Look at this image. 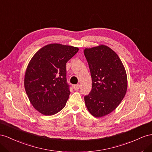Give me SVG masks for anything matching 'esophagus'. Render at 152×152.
<instances>
[{"instance_id": "34e87169", "label": "esophagus", "mask_w": 152, "mask_h": 152, "mask_svg": "<svg viewBox=\"0 0 152 152\" xmlns=\"http://www.w3.org/2000/svg\"><path fill=\"white\" fill-rule=\"evenodd\" d=\"M80 85L79 84L74 85V89H75V90H79V89H80Z\"/></svg>"}]
</instances>
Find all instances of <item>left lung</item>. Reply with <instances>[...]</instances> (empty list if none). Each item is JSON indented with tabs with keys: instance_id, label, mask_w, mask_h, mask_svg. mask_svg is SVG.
I'll return each mask as SVG.
<instances>
[{
	"instance_id": "left-lung-1",
	"label": "left lung",
	"mask_w": 152,
	"mask_h": 152,
	"mask_svg": "<svg viewBox=\"0 0 152 152\" xmlns=\"http://www.w3.org/2000/svg\"><path fill=\"white\" fill-rule=\"evenodd\" d=\"M92 77V90L84 97L86 107L95 117L115 110L123 100L127 78L118 56L109 47L101 45L84 50Z\"/></svg>"
}]
</instances>
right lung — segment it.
<instances>
[{
  "mask_svg": "<svg viewBox=\"0 0 152 152\" xmlns=\"http://www.w3.org/2000/svg\"><path fill=\"white\" fill-rule=\"evenodd\" d=\"M79 49L51 44L42 48L30 60L25 76L26 93L34 107L45 115L62 110L70 95L66 63Z\"/></svg>",
  "mask_w": 152,
  "mask_h": 152,
  "instance_id": "1",
  "label": "right lung"
}]
</instances>
